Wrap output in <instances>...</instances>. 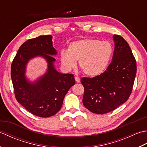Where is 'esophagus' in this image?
<instances>
[{
  "label": "esophagus",
  "instance_id": "esophagus-1",
  "mask_svg": "<svg viewBox=\"0 0 147 147\" xmlns=\"http://www.w3.org/2000/svg\"><path fill=\"white\" fill-rule=\"evenodd\" d=\"M74 78H75V80H76V82H78V83L80 82V78L78 76H75V77H74Z\"/></svg>",
  "mask_w": 147,
  "mask_h": 147
}]
</instances>
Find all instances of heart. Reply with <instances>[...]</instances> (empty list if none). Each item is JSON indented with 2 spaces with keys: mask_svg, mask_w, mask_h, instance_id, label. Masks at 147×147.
<instances>
[{
  "mask_svg": "<svg viewBox=\"0 0 147 147\" xmlns=\"http://www.w3.org/2000/svg\"><path fill=\"white\" fill-rule=\"evenodd\" d=\"M113 53L114 47L111 42L86 38L71 42L67 51H61V61L67 70L75 67L78 61L80 70L86 76L94 77L106 70Z\"/></svg>",
  "mask_w": 147,
  "mask_h": 147,
  "instance_id": "1",
  "label": "heart"
}]
</instances>
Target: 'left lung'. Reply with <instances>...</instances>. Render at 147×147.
I'll list each match as a JSON object with an SVG mask.
<instances>
[{
  "label": "left lung",
  "instance_id": "left-lung-1",
  "mask_svg": "<svg viewBox=\"0 0 147 147\" xmlns=\"http://www.w3.org/2000/svg\"><path fill=\"white\" fill-rule=\"evenodd\" d=\"M115 48L112 62L104 73L82 78L83 104L95 114H106L126 102L131 93L136 74V61L127 42L114 35Z\"/></svg>",
  "mask_w": 147,
  "mask_h": 147
}]
</instances>
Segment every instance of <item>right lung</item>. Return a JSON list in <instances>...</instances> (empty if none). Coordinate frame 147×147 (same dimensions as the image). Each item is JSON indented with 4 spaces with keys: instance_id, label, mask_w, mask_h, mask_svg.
Returning <instances> with one entry per match:
<instances>
[{
    "instance_id": "1",
    "label": "right lung",
    "mask_w": 147,
    "mask_h": 147,
    "mask_svg": "<svg viewBox=\"0 0 147 147\" xmlns=\"http://www.w3.org/2000/svg\"><path fill=\"white\" fill-rule=\"evenodd\" d=\"M52 36L42 35L28 40L19 49L11 64V76L17 101L30 113L49 117L61 109L68 90L75 84L73 74H62L55 69L57 54L53 47ZM42 56L48 62L47 73L36 82L30 83L25 77L27 61L36 56Z\"/></svg>"
}]
</instances>
